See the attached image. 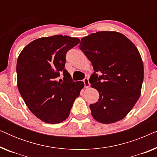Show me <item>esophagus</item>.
Listing matches in <instances>:
<instances>
[{"label":"esophagus","instance_id":"obj_1","mask_svg":"<svg viewBox=\"0 0 157 157\" xmlns=\"http://www.w3.org/2000/svg\"><path fill=\"white\" fill-rule=\"evenodd\" d=\"M83 83H84L85 88H89L90 86V83H89V78H85L84 79H83Z\"/></svg>","mask_w":157,"mask_h":157}]
</instances>
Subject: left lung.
<instances>
[{"label": "left lung", "instance_id": "obj_1", "mask_svg": "<svg viewBox=\"0 0 157 157\" xmlns=\"http://www.w3.org/2000/svg\"><path fill=\"white\" fill-rule=\"evenodd\" d=\"M79 48L91 62L95 72L89 82L99 93L98 101L90 104L92 117L106 124L123 119L141 95L144 65L138 49L117 31L86 36Z\"/></svg>", "mask_w": 157, "mask_h": 157}]
</instances>
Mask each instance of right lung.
Listing matches in <instances>:
<instances>
[{
	"label": "right lung",
	"instance_id": "add662e5",
	"mask_svg": "<svg viewBox=\"0 0 157 157\" xmlns=\"http://www.w3.org/2000/svg\"><path fill=\"white\" fill-rule=\"evenodd\" d=\"M78 38L56 35L30 43L18 56L17 85L30 111L45 123H61L68 117L84 86L73 81L65 68L66 52L79 44ZM61 72L64 80L57 81Z\"/></svg>",
	"mask_w": 157,
	"mask_h": 157
}]
</instances>
